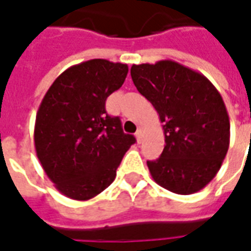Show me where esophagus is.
<instances>
[{"instance_id": "1", "label": "esophagus", "mask_w": 251, "mask_h": 251, "mask_svg": "<svg viewBox=\"0 0 251 251\" xmlns=\"http://www.w3.org/2000/svg\"><path fill=\"white\" fill-rule=\"evenodd\" d=\"M136 138H137V141L141 142V138H142V129H141V127H138V129H137Z\"/></svg>"}]
</instances>
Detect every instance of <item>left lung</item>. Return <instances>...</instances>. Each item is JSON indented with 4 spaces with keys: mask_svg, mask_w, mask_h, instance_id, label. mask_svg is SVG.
Listing matches in <instances>:
<instances>
[{
    "mask_svg": "<svg viewBox=\"0 0 251 251\" xmlns=\"http://www.w3.org/2000/svg\"><path fill=\"white\" fill-rule=\"evenodd\" d=\"M130 75L164 124L163 153L147 163L153 180L179 195L203 189L230 145V120L219 91L203 74L174 60L133 64Z\"/></svg>",
    "mask_w": 251,
    "mask_h": 251,
    "instance_id": "8db88e82",
    "label": "left lung"
}]
</instances>
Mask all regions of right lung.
Wrapping results in <instances>:
<instances>
[{"label": "right lung", "instance_id": "right-lung-1", "mask_svg": "<svg viewBox=\"0 0 251 251\" xmlns=\"http://www.w3.org/2000/svg\"><path fill=\"white\" fill-rule=\"evenodd\" d=\"M127 71V64L104 59L75 64L56 77L39 106L36 154L57 191L70 199H93L107 188L136 142L124 133L120 117L104 109Z\"/></svg>", "mask_w": 251, "mask_h": 251}]
</instances>
